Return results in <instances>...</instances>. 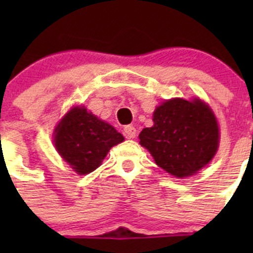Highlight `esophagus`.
<instances>
[{
  "instance_id": "34e87169",
  "label": "esophagus",
  "mask_w": 253,
  "mask_h": 253,
  "mask_svg": "<svg viewBox=\"0 0 253 253\" xmlns=\"http://www.w3.org/2000/svg\"><path fill=\"white\" fill-rule=\"evenodd\" d=\"M124 134H125V137L128 139L134 138V137L137 136V129L134 128L133 126H131V125H129V126H126L124 128Z\"/></svg>"
}]
</instances>
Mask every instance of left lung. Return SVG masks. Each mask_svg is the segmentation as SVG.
I'll list each match as a JSON object with an SVG mask.
<instances>
[{"label": "left lung", "instance_id": "1", "mask_svg": "<svg viewBox=\"0 0 253 253\" xmlns=\"http://www.w3.org/2000/svg\"><path fill=\"white\" fill-rule=\"evenodd\" d=\"M153 122L139 133V144L158 167L175 177L195 175L218 150L220 133L215 115L200 99L164 101L155 109Z\"/></svg>", "mask_w": 253, "mask_h": 253}]
</instances>
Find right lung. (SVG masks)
<instances>
[{
    "instance_id": "right-lung-1",
    "label": "right lung",
    "mask_w": 253,
    "mask_h": 253,
    "mask_svg": "<svg viewBox=\"0 0 253 253\" xmlns=\"http://www.w3.org/2000/svg\"><path fill=\"white\" fill-rule=\"evenodd\" d=\"M56 150L79 175H86L100 167L114 145L125 138L111 125L75 106L58 122L53 132Z\"/></svg>"
}]
</instances>
